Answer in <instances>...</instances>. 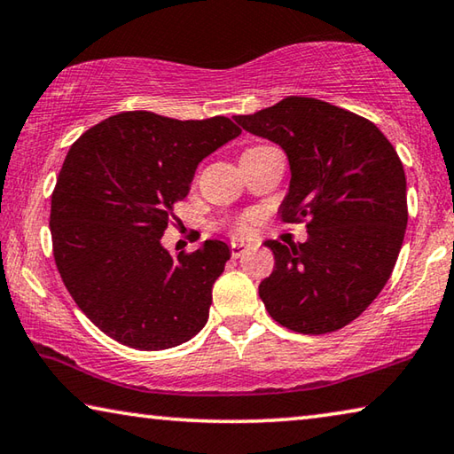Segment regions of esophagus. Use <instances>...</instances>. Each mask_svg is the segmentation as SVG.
<instances>
[{
	"label": "esophagus",
	"mask_w": 454,
	"mask_h": 454,
	"mask_svg": "<svg viewBox=\"0 0 454 454\" xmlns=\"http://www.w3.org/2000/svg\"><path fill=\"white\" fill-rule=\"evenodd\" d=\"M248 253V247L247 244L242 242H232L230 244V254H232V258H240Z\"/></svg>",
	"instance_id": "obj_1"
}]
</instances>
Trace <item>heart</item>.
Segmentation results:
<instances>
[{"mask_svg": "<svg viewBox=\"0 0 454 454\" xmlns=\"http://www.w3.org/2000/svg\"><path fill=\"white\" fill-rule=\"evenodd\" d=\"M254 226H256V218H254L253 214H247V215H240V218L234 222L232 230H234V234L247 236V234L253 232Z\"/></svg>", "mask_w": 454, "mask_h": 454, "instance_id": "heart-1", "label": "heart"}]
</instances>
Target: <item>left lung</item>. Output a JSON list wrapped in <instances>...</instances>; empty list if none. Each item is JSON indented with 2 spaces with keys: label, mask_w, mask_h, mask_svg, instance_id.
Returning a JSON list of instances; mask_svg holds the SVG:
<instances>
[{
  "label": "left lung",
  "mask_w": 454,
  "mask_h": 454,
  "mask_svg": "<svg viewBox=\"0 0 454 454\" xmlns=\"http://www.w3.org/2000/svg\"><path fill=\"white\" fill-rule=\"evenodd\" d=\"M234 121L285 149L291 185L280 220L305 222L309 232L299 244L264 242L275 254L270 277L258 285L266 311L305 335L345 327L384 289L404 242L398 153L372 121L319 98L286 97Z\"/></svg>",
  "instance_id": "obj_1"
}]
</instances>
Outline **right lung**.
I'll return each mask as SVG.
<instances>
[{"mask_svg": "<svg viewBox=\"0 0 454 454\" xmlns=\"http://www.w3.org/2000/svg\"><path fill=\"white\" fill-rule=\"evenodd\" d=\"M240 133L228 117L127 111L72 143L52 192L54 261L74 303L114 341L168 349L206 325L230 248L206 240L171 254L161 236L198 163Z\"/></svg>", "mask_w": 454, "mask_h": 454, "instance_id": "right-lung-1", "label": "right lung"}]
</instances>
